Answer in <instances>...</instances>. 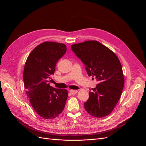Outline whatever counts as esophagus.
<instances>
[{"label": "esophagus", "mask_w": 146, "mask_h": 146, "mask_svg": "<svg viewBox=\"0 0 146 146\" xmlns=\"http://www.w3.org/2000/svg\"><path fill=\"white\" fill-rule=\"evenodd\" d=\"M77 92L78 91L77 90H72L70 91V94H71V95H74V94H76L77 93Z\"/></svg>", "instance_id": "obj_1"}]
</instances>
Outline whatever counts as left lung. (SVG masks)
I'll use <instances>...</instances> for the list:
<instances>
[{"label":"left lung","instance_id":"1","mask_svg":"<svg viewBox=\"0 0 146 146\" xmlns=\"http://www.w3.org/2000/svg\"><path fill=\"white\" fill-rule=\"evenodd\" d=\"M71 48L85 65L88 76L98 82L90 91L85 109L95 117L108 116L118 102L124 85L120 61L113 51L97 41L74 44Z\"/></svg>","mask_w":146,"mask_h":146}]
</instances>
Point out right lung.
Instances as JSON below:
<instances>
[{"instance_id":"1","label":"right lung","mask_w":146,"mask_h":146,"mask_svg":"<svg viewBox=\"0 0 146 146\" xmlns=\"http://www.w3.org/2000/svg\"><path fill=\"white\" fill-rule=\"evenodd\" d=\"M64 44L47 41L31 52L24 66L23 80L26 94L36 113L46 119L58 116L65 107L68 92L50 86L48 79L56 64L66 52Z\"/></svg>"}]
</instances>
